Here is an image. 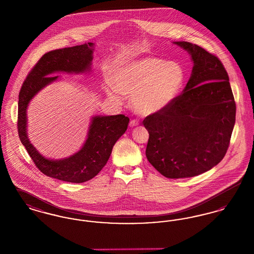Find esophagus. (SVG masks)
Listing matches in <instances>:
<instances>
[{
  "label": "esophagus",
  "instance_id": "34e87169",
  "mask_svg": "<svg viewBox=\"0 0 254 254\" xmlns=\"http://www.w3.org/2000/svg\"><path fill=\"white\" fill-rule=\"evenodd\" d=\"M138 125H139V121H138V120H135V119H133V120H131L130 123H129V127H136V126H138Z\"/></svg>",
  "mask_w": 254,
  "mask_h": 254
}]
</instances>
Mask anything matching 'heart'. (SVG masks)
I'll use <instances>...</instances> for the list:
<instances>
[{
	"label": "heart",
	"instance_id": "heart-1",
	"mask_svg": "<svg viewBox=\"0 0 254 254\" xmlns=\"http://www.w3.org/2000/svg\"><path fill=\"white\" fill-rule=\"evenodd\" d=\"M184 80V70L177 64L148 57L117 69L111 78L115 89L108 88V93L131 95L133 109L150 115L169 107L180 92Z\"/></svg>",
	"mask_w": 254,
	"mask_h": 254
}]
</instances>
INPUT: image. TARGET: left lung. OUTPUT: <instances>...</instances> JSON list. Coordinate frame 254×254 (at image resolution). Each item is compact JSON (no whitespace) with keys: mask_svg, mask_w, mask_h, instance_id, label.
<instances>
[{"mask_svg":"<svg viewBox=\"0 0 254 254\" xmlns=\"http://www.w3.org/2000/svg\"><path fill=\"white\" fill-rule=\"evenodd\" d=\"M193 61L181 95L145 117L148 162L165 177L202 174L225 157L235 124L236 105L227 70L217 57L189 42H174Z\"/></svg>","mask_w":254,"mask_h":254,"instance_id":"8db88e82","label":"left lung"}]
</instances>
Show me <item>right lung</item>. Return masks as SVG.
<instances>
[{"instance_id":"add662e5","label":"right lung","mask_w":254,"mask_h":254,"mask_svg":"<svg viewBox=\"0 0 254 254\" xmlns=\"http://www.w3.org/2000/svg\"><path fill=\"white\" fill-rule=\"evenodd\" d=\"M94 44L55 49L43 55L27 75L19 93L18 133L35 166L45 175L68 183H84L95 177L106 166L117 140L126 132L129 119L124 114L94 116L82 148L69 157L50 160L38 152L26 132V109L29 102L45 86L56 81L57 72L84 73L90 70Z\"/></svg>"}]
</instances>
